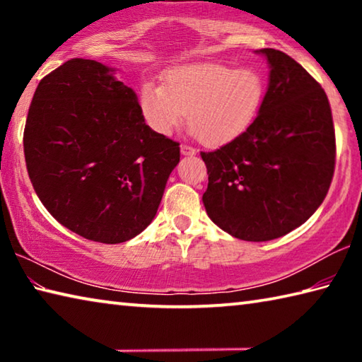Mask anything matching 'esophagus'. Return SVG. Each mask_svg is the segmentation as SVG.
Instances as JSON below:
<instances>
[{
    "label": "esophagus",
    "instance_id": "obj_1",
    "mask_svg": "<svg viewBox=\"0 0 362 362\" xmlns=\"http://www.w3.org/2000/svg\"><path fill=\"white\" fill-rule=\"evenodd\" d=\"M180 151H182V155H194L196 153L193 146H189V145H180Z\"/></svg>",
    "mask_w": 362,
    "mask_h": 362
}]
</instances>
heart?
<instances>
[{
	"instance_id": "b5f03b06",
	"label": "heart",
	"mask_w": 362,
	"mask_h": 362,
	"mask_svg": "<svg viewBox=\"0 0 362 362\" xmlns=\"http://www.w3.org/2000/svg\"><path fill=\"white\" fill-rule=\"evenodd\" d=\"M265 95V78L252 66L196 62L169 69L163 84L145 81L139 108L146 124L161 136L173 134L188 112V127L199 142L220 146L254 124Z\"/></svg>"
}]
</instances>
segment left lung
<instances>
[{
  "mask_svg": "<svg viewBox=\"0 0 362 362\" xmlns=\"http://www.w3.org/2000/svg\"><path fill=\"white\" fill-rule=\"evenodd\" d=\"M267 57L269 83L254 124L216 151L201 153L209 183L207 216L244 241H269L321 206L335 169L332 112L321 84L287 54Z\"/></svg>",
  "mask_w": 362,
  "mask_h": 362,
  "instance_id": "left-lung-1",
  "label": "left lung"
}]
</instances>
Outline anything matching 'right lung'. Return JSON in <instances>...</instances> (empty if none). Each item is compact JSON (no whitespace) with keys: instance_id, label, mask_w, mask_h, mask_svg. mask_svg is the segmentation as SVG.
<instances>
[{"instance_id":"right-lung-1","label":"right lung","mask_w":362,"mask_h":362,"mask_svg":"<svg viewBox=\"0 0 362 362\" xmlns=\"http://www.w3.org/2000/svg\"><path fill=\"white\" fill-rule=\"evenodd\" d=\"M89 59L41 79L30 103L23 153L49 214L86 240L129 241L155 218L179 142L156 134L137 95Z\"/></svg>"}]
</instances>
